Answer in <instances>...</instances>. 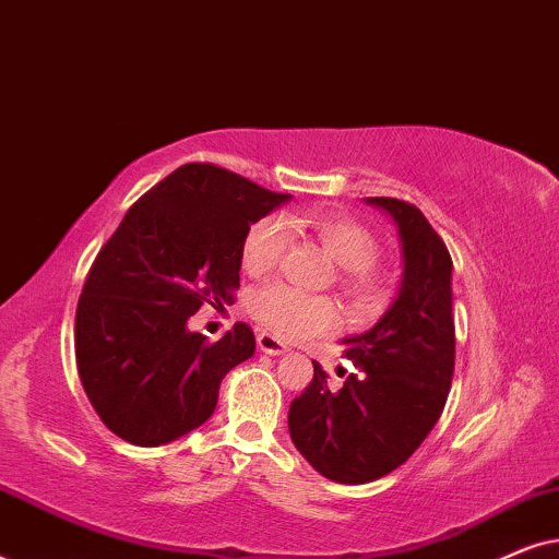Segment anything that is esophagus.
Instances as JSON below:
<instances>
[{
	"label": "esophagus",
	"instance_id": "1",
	"mask_svg": "<svg viewBox=\"0 0 559 559\" xmlns=\"http://www.w3.org/2000/svg\"><path fill=\"white\" fill-rule=\"evenodd\" d=\"M257 346H259V350H262V354H270V356H282V354H287V346L285 343H282L280 338H274V335H270V333H259L257 335Z\"/></svg>",
	"mask_w": 559,
	"mask_h": 559
}]
</instances>
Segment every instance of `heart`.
<instances>
[{"instance_id":"obj_1","label":"heart","mask_w":559,"mask_h":559,"mask_svg":"<svg viewBox=\"0 0 559 559\" xmlns=\"http://www.w3.org/2000/svg\"><path fill=\"white\" fill-rule=\"evenodd\" d=\"M295 226L312 234L338 270V287L358 316H373L386 305V289L377 272L379 241L356 218L333 211H308L293 218ZM289 243L287 224L266 216L249 228L241 249V264L249 274H266L285 257ZM249 312L264 331L285 341H305L328 333L338 323V312L328 297L305 295L300 289L272 282L249 297Z\"/></svg>"}]
</instances>
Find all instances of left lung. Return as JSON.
<instances>
[{
  "label": "left lung",
  "instance_id": "1",
  "mask_svg": "<svg viewBox=\"0 0 559 559\" xmlns=\"http://www.w3.org/2000/svg\"><path fill=\"white\" fill-rule=\"evenodd\" d=\"M366 201L400 226V295L371 331L343 341V358L358 373L331 389L312 361V381L287 415L295 448L335 484H369L400 468L440 419L455 369L453 259L445 241L417 205Z\"/></svg>",
  "mask_w": 559,
  "mask_h": 559
}]
</instances>
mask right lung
I'll return each instance as SVG.
<instances>
[{"label":"right lung","instance_id":"1","mask_svg":"<svg viewBox=\"0 0 559 559\" xmlns=\"http://www.w3.org/2000/svg\"><path fill=\"white\" fill-rule=\"evenodd\" d=\"M213 163H188L127 211L75 308V364L91 407L121 440L152 448L213 415L221 379L254 356V331H188L201 305L231 302L251 224L287 201Z\"/></svg>","mask_w":559,"mask_h":559}]
</instances>
